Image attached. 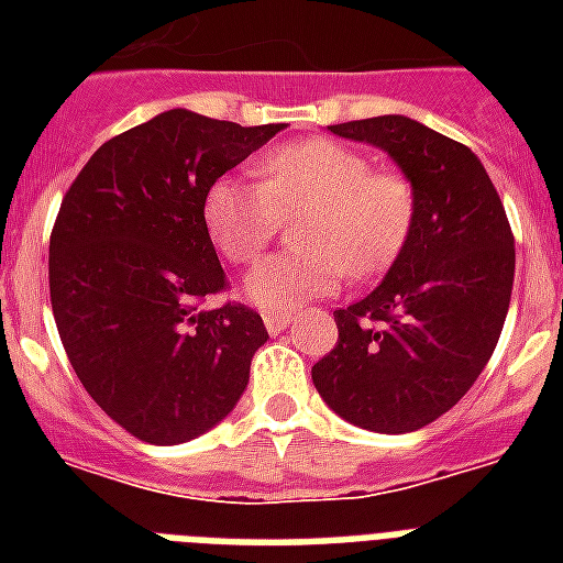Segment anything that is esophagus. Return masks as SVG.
Here are the masks:
<instances>
[{
  "instance_id": "34e87169",
  "label": "esophagus",
  "mask_w": 563,
  "mask_h": 563,
  "mask_svg": "<svg viewBox=\"0 0 563 563\" xmlns=\"http://www.w3.org/2000/svg\"><path fill=\"white\" fill-rule=\"evenodd\" d=\"M289 321H291V316H286V312H265V316H263L265 330H268L272 335L283 333V330L289 327Z\"/></svg>"
}]
</instances>
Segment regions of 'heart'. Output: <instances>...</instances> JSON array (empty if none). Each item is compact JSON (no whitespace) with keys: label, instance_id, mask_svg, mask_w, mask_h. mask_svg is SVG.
<instances>
[{"label":"heart","instance_id":"obj_1","mask_svg":"<svg viewBox=\"0 0 563 563\" xmlns=\"http://www.w3.org/2000/svg\"><path fill=\"white\" fill-rule=\"evenodd\" d=\"M260 187L224 175L203 195V224L230 263H251L280 219H298V251L256 263L242 295L265 312H295L383 272L415 224V192L400 175L374 172L371 161L335 140H300L272 148L256 163Z\"/></svg>","mask_w":563,"mask_h":563}]
</instances>
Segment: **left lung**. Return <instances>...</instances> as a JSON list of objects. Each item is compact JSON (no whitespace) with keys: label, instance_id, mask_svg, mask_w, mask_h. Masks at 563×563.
<instances>
[{"label":"left lung","instance_id":"obj_1","mask_svg":"<svg viewBox=\"0 0 563 563\" xmlns=\"http://www.w3.org/2000/svg\"><path fill=\"white\" fill-rule=\"evenodd\" d=\"M397 163L415 192V224L383 283L335 309L339 342L312 383L353 427L400 435L471 391L497 347L515 283V236L482 161L415 119L327 128Z\"/></svg>","mask_w":563,"mask_h":563}]
</instances>
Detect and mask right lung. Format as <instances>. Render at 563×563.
Listing matches in <instances>:
<instances>
[{"mask_svg":"<svg viewBox=\"0 0 563 563\" xmlns=\"http://www.w3.org/2000/svg\"><path fill=\"white\" fill-rule=\"evenodd\" d=\"M286 125L242 128L175 108L113 136L66 192L48 242L57 333L92 400L148 444L224 420L268 342L224 289L203 195Z\"/></svg>","mask_w":563,"mask_h":563,"instance_id":"add662e5","label":"right lung"}]
</instances>
